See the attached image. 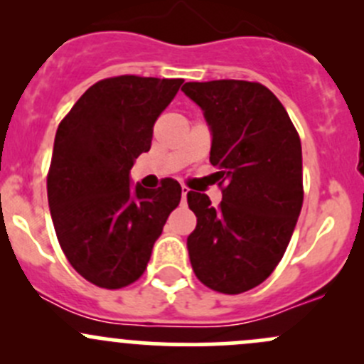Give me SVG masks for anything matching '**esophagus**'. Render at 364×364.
<instances>
[{"mask_svg":"<svg viewBox=\"0 0 364 364\" xmlns=\"http://www.w3.org/2000/svg\"><path fill=\"white\" fill-rule=\"evenodd\" d=\"M190 193V188H186V186H183L181 188V197H183V203H186V197H188Z\"/></svg>","mask_w":364,"mask_h":364,"instance_id":"34e87169","label":"esophagus"}]
</instances>
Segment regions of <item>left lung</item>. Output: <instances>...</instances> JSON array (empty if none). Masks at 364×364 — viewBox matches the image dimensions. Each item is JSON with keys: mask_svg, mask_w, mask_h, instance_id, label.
<instances>
[{"mask_svg": "<svg viewBox=\"0 0 364 364\" xmlns=\"http://www.w3.org/2000/svg\"><path fill=\"white\" fill-rule=\"evenodd\" d=\"M211 127L209 161L222 203L188 193L196 230L188 236L196 277L222 294L262 284L289 247L303 205V155L287 111L260 82L209 80L181 87Z\"/></svg>", "mask_w": 364, "mask_h": 364, "instance_id": "1", "label": "left lung"}]
</instances>
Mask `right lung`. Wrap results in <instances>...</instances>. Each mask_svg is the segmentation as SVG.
Segmentation results:
<instances>
[{"mask_svg":"<svg viewBox=\"0 0 364 364\" xmlns=\"http://www.w3.org/2000/svg\"><path fill=\"white\" fill-rule=\"evenodd\" d=\"M183 79L117 75L98 80L61 119L47 172L58 241L73 269L102 289L134 284L181 200L178 181L130 186L135 159Z\"/></svg>","mask_w":364,"mask_h":364,"instance_id":"right-lung-1","label":"right lung"}]
</instances>
